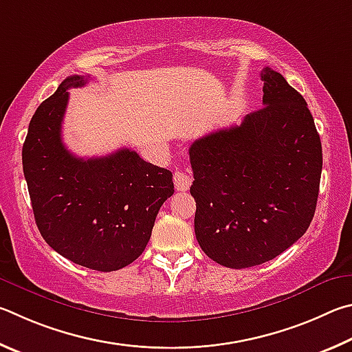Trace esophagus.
Listing matches in <instances>:
<instances>
[{
	"label": "esophagus",
	"instance_id": "esophagus-1",
	"mask_svg": "<svg viewBox=\"0 0 352 352\" xmlns=\"http://www.w3.org/2000/svg\"><path fill=\"white\" fill-rule=\"evenodd\" d=\"M173 181H175L176 190H179V192H186V190H188L190 186H192V177H190L188 173L181 171V170L175 171Z\"/></svg>",
	"mask_w": 352,
	"mask_h": 352
}]
</instances>
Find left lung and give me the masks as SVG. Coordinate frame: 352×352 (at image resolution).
I'll use <instances>...</instances> for the list:
<instances>
[{
  "instance_id": "obj_1",
  "label": "left lung",
  "mask_w": 352,
  "mask_h": 352,
  "mask_svg": "<svg viewBox=\"0 0 352 352\" xmlns=\"http://www.w3.org/2000/svg\"><path fill=\"white\" fill-rule=\"evenodd\" d=\"M264 107L190 146L195 233L221 266L274 260L305 235L317 207L322 142L306 100L270 67Z\"/></svg>"
}]
</instances>
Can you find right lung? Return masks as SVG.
I'll use <instances>...</instances> for the list:
<instances>
[{
  "mask_svg": "<svg viewBox=\"0 0 352 352\" xmlns=\"http://www.w3.org/2000/svg\"><path fill=\"white\" fill-rule=\"evenodd\" d=\"M86 82L67 77L36 108L23 145V171L45 241L72 263L113 272L142 255L175 186L170 170L129 148L91 159L67 151L61 140L67 89Z\"/></svg>",
  "mask_w": 352,
  "mask_h": 352,
  "instance_id": "obj_1",
  "label": "right lung"
}]
</instances>
